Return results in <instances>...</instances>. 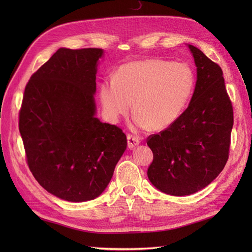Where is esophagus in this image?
Returning <instances> with one entry per match:
<instances>
[{"label": "esophagus", "mask_w": 252, "mask_h": 252, "mask_svg": "<svg viewBox=\"0 0 252 252\" xmlns=\"http://www.w3.org/2000/svg\"><path fill=\"white\" fill-rule=\"evenodd\" d=\"M127 141H128V148H134L135 146H138V145L141 143L140 139L136 138L134 135L131 134H128L127 135Z\"/></svg>", "instance_id": "34e87169"}]
</instances>
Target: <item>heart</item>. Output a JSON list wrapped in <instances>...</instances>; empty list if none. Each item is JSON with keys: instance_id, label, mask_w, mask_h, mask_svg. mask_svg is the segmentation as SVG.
I'll return each mask as SVG.
<instances>
[{"instance_id": "obj_1", "label": "heart", "mask_w": 252, "mask_h": 252, "mask_svg": "<svg viewBox=\"0 0 252 252\" xmlns=\"http://www.w3.org/2000/svg\"><path fill=\"white\" fill-rule=\"evenodd\" d=\"M194 85V73L188 65L146 59L122 65L113 79L103 81L100 98L110 122L125 116L132 101L134 129H164L180 118Z\"/></svg>"}]
</instances>
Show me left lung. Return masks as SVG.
Masks as SVG:
<instances>
[{
	"label": "left lung",
	"mask_w": 252,
	"mask_h": 252,
	"mask_svg": "<svg viewBox=\"0 0 252 252\" xmlns=\"http://www.w3.org/2000/svg\"><path fill=\"white\" fill-rule=\"evenodd\" d=\"M196 83L187 109L165 130L148 136L154 161L148 179L162 192L200 191L224 169L230 148L233 109L220 67L192 45Z\"/></svg>",
	"instance_id": "8db88e82"
}]
</instances>
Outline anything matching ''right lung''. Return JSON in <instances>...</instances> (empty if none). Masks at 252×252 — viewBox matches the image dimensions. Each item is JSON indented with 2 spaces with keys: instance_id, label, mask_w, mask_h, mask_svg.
<instances>
[{
  "instance_id": "right-lung-1",
  "label": "right lung",
  "mask_w": 252,
  "mask_h": 252,
  "mask_svg": "<svg viewBox=\"0 0 252 252\" xmlns=\"http://www.w3.org/2000/svg\"><path fill=\"white\" fill-rule=\"evenodd\" d=\"M103 49L60 48L28 81L19 114L27 164L47 191L68 202L94 200L127 147L122 129L95 118Z\"/></svg>"
}]
</instances>
